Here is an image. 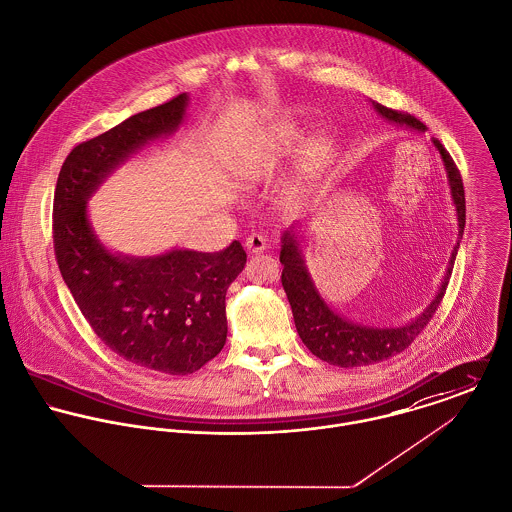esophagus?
Wrapping results in <instances>:
<instances>
[{
    "mask_svg": "<svg viewBox=\"0 0 512 512\" xmlns=\"http://www.w3.org/2000/svg\"><path fill=\"white\" fill-rule=\"evenodd\" d=\"M268 248V238L264 236V234H250L248 238H246V250L250 252V254H260V252H264Z\"/></svg>",
    "mask_w": 512,
    "mask_h": 512,
    "instance_id": "obj_1",
    "label": "esophagus"
}]
</instances>
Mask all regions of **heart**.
<instances>
[{
    "instance_id": "heart-1",
    "label": "heart",
    "mask_w": 512,
    "mask_h": 512,
    "mask_svg": "<svg viewBox=\"0 0 512 512\" xmlns=\"http://www.w3.org/2000/svg\"><path fill=\"white\" fill-rule=\"evenodd\" d=\"M297 146V132L292 128H280L274 132L270 144L266 147V151L258 157V159H252L248 163H244L242 171H240V181L242 185H254L262 179H266L270 175V171L274 169V163L290 153ZM325 157V146L321 142H311L309 146L303 149V155H301V171L303 173H313L321 161Z\"/></svg>"
}]
</instances>
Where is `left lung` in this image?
Masks as SVG:
<instances>
[{"instance_id": "1", "label": "left lung", "mask_w": 512, "mask_h": 512, "mask_svg": "<svg viewBox=\"0 0 512 512\" xmlns=\"http://www.w3.org/2000/svg\"><path fill=\"white\" fill-rule=\"evenodd\" d=\"M372 102V100H370ZM372 108L380 114V118L404 126L414 132H426V126L404 112L390 110L378 102H372ZM432 144L439 151V157L443 161L445 173H447V185L451 193V201L455 207L457 217V244L453 246L445 276L441 280V286L436 292V297L428 303V307L414 317L412 321L398 325V327H374L363 325L357 321L347 319L345 315L337 313L317 290L303 258L301 250V228L297 222L282 234V250H280V262L284 266L282 270V286L288 295V301L292 305L293 321L295 329L303 341V345L321 361L329 365L365 366L380 363L384 359H390L398 353H402L418 335L420 331L430 323L432 315L438 309L439 301L445 293L447 282L451 278L453 262L457 256V248L463 236L465 228V193L461 175L445 151V147L439 144V140H432Z\"/></svg>"}]
</instances>
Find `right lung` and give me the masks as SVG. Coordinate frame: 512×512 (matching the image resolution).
Instances as JSON below:
<instances>
[{
    "label": "right lung",
    "instance_id": "obj_1",
    "mask_svg": "<svg viewBox=\"0 0 512 512\" xmlns=\"http://www.w3.org/2000/svg\"><path fill=\"white\" fill-rule=\"evenodd\" d=\"M187 106L189 94H179L78 144L61 167L53 203L57 264L82 315L116 355L165 374H191L222 351L226 290L246 252L238 240L220 252H112L92 228L88 201L136 151L177 132Z\"/></svg>",
    "mask_w": 512,
    "mask_h": 512
}]
</instances>
